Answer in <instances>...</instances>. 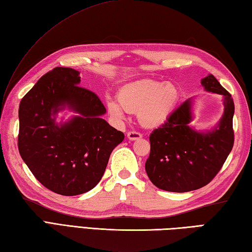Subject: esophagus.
I'll return each instance as SVG.
<instances>
[{"mask_svg": "<svg viewBox=\"0 0 252 252\" xmlns=\"http://www.w3.org/2000/svg\"><path fill=\"white\" fill-rule=\"evenodd\" d=\"M126 136H127V138H129V140L134 141V140H137V138H141V137H142V134H141L140 132L130 131V132H127Z\"/></svg>", "mask_w": 252, "mask_h": 252, "instance_id": "obj_1", "label": "esophagus"}]
</instances>
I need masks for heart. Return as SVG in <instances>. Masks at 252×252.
<instances>
[{
  "label": "heart",
  "instance_id": "b5f03b06",
  "mask_svg": "<svg viewBox=\"0 0 252 252\" xmlns=\"http://www.w3.org/2000/svg\"><path fill=\"white\" fill-rule=\"evenodd\" d=\"M180 97L181 90L173 82L142 79L121 87L117 94L119 104L108 100L107 108L116 119H122L126 110L136 112L143 126L156 127L168 121Z\"/></svg>",
  "mask_w": 252,
  "mask_h": 252
}]
</instances>
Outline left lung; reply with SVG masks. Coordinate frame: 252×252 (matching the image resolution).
I'll use <instances>...</instances> for the list:
<instances>
[{
    "instance_id": "left-lung-1",
    "label": "left lung",
    "mask_w": 252,
    "mask_h": 252,
    "mask_svg": "<svg viewBox=\"0 0 252 252\" xmlns=\"http://www.w3.org/2000/svg\"><path fill=\"white\" fill-rule=\"evenodd\" d=\"M208 92L223 95L224 114L218 127L199 133L189 126L191 99H186L158 129L149 135L151 153L145 170L158 189L185 192L195 190L215 179L234 145V100L213 74L201 80Z\"/></svg>"
}]
</instances>
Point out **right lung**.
Segmentation results:
<instances>
[{
	"mask_svg": "<svg viewBox=\"0 0 252 252\" xmlns=\"http://www.w3.org/2000/svg\"><path fill=\"white\" fill-rule=\"evenodd\" d=\"M79 74L72 68H54L19 105L20 156L42 185L63 196L94 189L111 152L125 138L101 119L105 106L92 91L79 87ZM66 106L78 116L57 126L54 116Z\"/></svg>",
	"mask_w": 252,
	"mask_h": 252,
	"instance_id": "1",
	"label": "right lung"
}]
</instances>
